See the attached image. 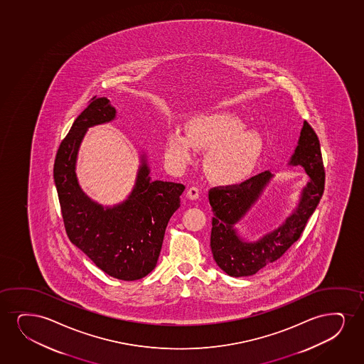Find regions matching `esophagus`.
<instances>
[{
  "instance_id": "esophagus-1",
  "label": "esophagus",
  "mask_w": 364,
  "mask_h": 364,
  "mask_svg": "<svg viewBox=\"0 0 364 364\" xmlns=\"http://www.w3.org/2000/svg\"><path fill=\"white\" fill-rule=\"evenodd\" d=\"M198 188H196V187H191V188L187 191V198L191 199V200H196V199H198Z\"/></svg>"
}]
</instances>
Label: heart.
<instances>
[{
  "label": "heart",
  "mask_w": 364,
  "mask_h": 364,
  "mask_svg": "<svg viewBox=\"0 0 364 364\" xmlns=\"http://www.w3.org/2000/svg\"><path fill=\"white\" fill-rule=\"evenodd\" d=\"M186 133L172 129L166 134V164L173 171H182L194 161L196 149L208 150L204 170L214 183L229 186L246 180L262 154L259 133L246 128L229 112L193 117L186 124Z\"/></svg>",
  "instance_id": "obj_1"
}]
</instances>
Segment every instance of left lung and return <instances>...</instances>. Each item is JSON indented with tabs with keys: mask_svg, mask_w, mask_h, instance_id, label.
<instances>
[{
	"mask_svg": "<svg viewBox=\"0 0 364 364\" xmlns=\"http://www.w3.org/2000/svg\"><path fill=\"white\" fill-rule=\"evenodd\" d=\"M288 165L301 166L309 176L308 181L300 189L298 203L291 212L277 226L258 234L256 239L245 237L237 225L262 203L274 175L266 171L240 186L210 189V247L215 262L226 274L236 278L253 276L277 261L299 239L306 221L318 207L323 193L325 170L318 135L308 122H304Z\"/></svg>",
	"mask_w": 364,
	"mask_h": 364,
	"instance_id": "8db88e82",
	"label": "left lung"
}]
</instances>
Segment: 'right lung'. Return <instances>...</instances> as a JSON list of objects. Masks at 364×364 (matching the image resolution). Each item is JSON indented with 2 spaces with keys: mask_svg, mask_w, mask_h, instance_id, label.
Here are the masks:
<instances>
[{
  "mask_svg": "<svg viewBox=\"0 0 364 364\" xmlns=\"http://www.w3.org/2000/svg\"><path fill=\"white\" fill-rule=\"evenodd\" d=\"M115 118L109 100L93 97L60 144L54 182L70 241L107 274L136 281L156 267L166 226L180 208L184 186L152 180L146 151L141 150L135 183L123 202L103 205L90 198L76 175L78 150L90 128Z\"/></svg>",
  "mask_w": 364,
  "mask_h": 364,
  "instance_id": "add662e5",
  "label": "right lung"
}]
</instances>
